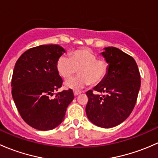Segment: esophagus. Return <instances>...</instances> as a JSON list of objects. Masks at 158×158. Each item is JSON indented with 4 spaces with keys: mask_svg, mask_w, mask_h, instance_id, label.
I'll list each match as a JSON object with an SVG mask.
<instances>
[{
    "mask_svg": "<svg viewBox=\"0 0 158 158\" xmlns=\"http://www.w3.org/2000/svg\"><path fill=\"white\" fill-rule=\"evenodd\" d=\"M79 94H81V92H78V91H75V92H74L75 96H77V95H79Z\"/></svg>",
    "mask_w": 158,
    "mask_h": 158,
    "instance_id": "1",
    "label": "esophagus"
}]
</instances>
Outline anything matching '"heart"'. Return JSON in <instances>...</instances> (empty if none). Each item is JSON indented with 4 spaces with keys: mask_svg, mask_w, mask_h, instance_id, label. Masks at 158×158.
Instances as JSON below:
<instances>
[{
    "mask_svg": "<svg viewBox=\"0 0 158 158\" xmlns=\"http://www.w3.org/2000/svg\"><path fill=\"white\" fill-rule=\"evenodd\" d=\"M56 69L64 79H69L79 69V76L65 83L67 89L79 91L90 83L95 85L102 82L109 73V64L105 59H98L92 49L82 48L72 52L70 58L61 56L56 62Z\"/></svg>",
    "mask_w": 158,
    "mask_h": 158,
    "instance_id": "b5f03b06",
    "label": "heart"
}]
</instances>
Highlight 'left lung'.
<instances>
[{
    "mask_svg": "<svg viewBox=\"0 0 158 158\" xmlns=\"http://www.w3.org/2000/svg\"><path fill=\"white\" fill-rule=\"evenodd\" d=\"M102 54L109 62V73L94 90L86 92L85 112L94 125L109 128L123 122L133 111L141 87V76L133 57L121 49L106 47Z\"/></svg>",
    "mask_w": 158,
    "mask_h": 158,
    "instance_id": "1",
    "label": "left lung"
}]
</instances>
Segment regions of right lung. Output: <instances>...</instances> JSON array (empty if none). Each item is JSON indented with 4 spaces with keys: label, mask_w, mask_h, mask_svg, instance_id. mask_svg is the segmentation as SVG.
<instances>
[{
    "label": "right lung",
    "mask_w": 158,
    "mask_h": 158,
    "mask_svg": "<svg viewBox=\"0 0 158 158\" xmlns=\"http://www.w3.org/2000/svg\"><path fill=\"white\" fill-rule=\"evenodd\" d=\"M63 52L59 45H41L27 50L16 62L13 99L23 121L37 130H52L60 125L74 98L70 89L53 93L63 85L56 62Z\"/></svg>",
    "instance_id": "right-lung-1"
}]
</instances>
